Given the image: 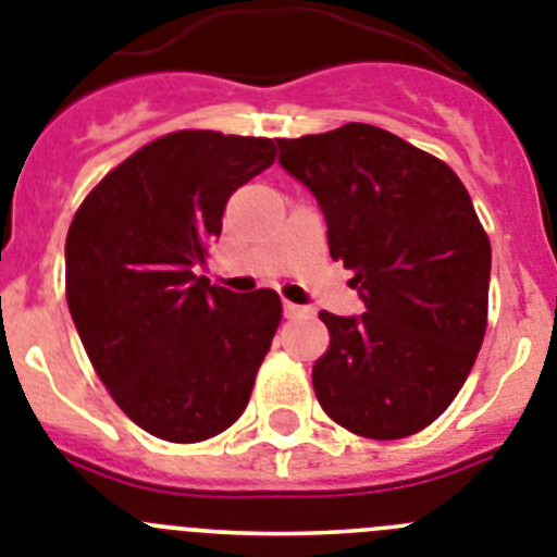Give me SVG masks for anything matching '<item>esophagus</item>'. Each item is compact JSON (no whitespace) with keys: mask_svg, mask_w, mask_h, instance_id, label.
<instances>
[{"mask_svg":"<svg viewBox=\"0 0 557 557\" xmlns=\"http://www.w3.org/2000/svg\"><path fill=\"white\" fill-rule=\"evenodd\" d=\"M301 312H305V307L293 305V301H284V315H287V319H298Z\"/></svg>","mask_w":557,"mask_h":557,"instance_id":"esophagus-1","label":"esophagus"}]
</instances>
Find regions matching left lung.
I'll use <instances>...</instances> for the list:
<instances>
[{
    "label": "left lung",
    "mask_w": 557,
    "mask_h": 557,
    "mask_svg": "<svg viewBox=\"0 0 557 557\" xmlns=\"http://www.w3.org/2000/svg\"><path fill=\"white\" fill-rule=\"evenodd\" d=\"M278 162L327 219L361 319L321 310L327 352L312 389L335 424L375 441L421 433L447 410L486 333L493 247L455 170L375 124L278 139Z\"/></svg>",
    "instance_id": "obj_1"
}]
</instances>
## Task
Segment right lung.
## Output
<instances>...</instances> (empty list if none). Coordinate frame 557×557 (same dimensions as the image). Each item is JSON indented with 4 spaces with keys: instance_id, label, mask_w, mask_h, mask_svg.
<instances>
[{
    "instance_id": "right-lung-1",
    "label": "right lung",
    "mask_w": 557,
    "mask_h": 557,
    "mask_svg": "<svg viewBox=\"0 0 557 557\" xmlns=\"http://www.w3.org/2000/svg\"><path fill=\"white\" fill-rule=\"evenodd\" d=\"M275 162L273 139L176 131L87 193L64 242V293L96 375L145 433L196 444L236 424L282 324L275 289L236 296L193 268L227 199Z\"/></svg>"
}]
</instances>
